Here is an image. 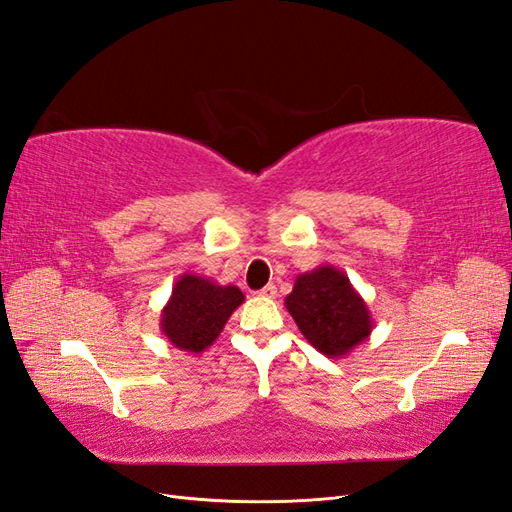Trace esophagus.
<instances>
[{"label":"esophagus","mask_w":512,"mask_h":512,"mask_svg":"<svg viewBox=\"0 0 512 512\" xmlns=\"http://www.w3.org/2000/svg\"><path fill=\"white\" fill-rule=\"evenodd\" d=\"M259 296L261 298H277V285H272V283H268L264 290H259Z\"/></svg>","instance_id":"esophagus-1"}]
</instances>
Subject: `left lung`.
Segmentation results:
<instances>
[{"label": "left lung", "mask_w": 512, "mask_h": 512, "mask_svg": "<svg viewBox=\"0 0 512 512\" xmlns=\"http://www.w3.org/2000/svg\"><path fill=\"white\" fill-rule=\"evenodd\" d=\"M285 307L307 342L329 359H344L374 329L370 307L335 266L298 274Z\"/></svg>", "instance_id": "1"}]
</instances>
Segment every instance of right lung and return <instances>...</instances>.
Returning a JSON list of instances; mask_svg holds the SVG:
<instances>
[{"mask_svg": "<svg viewBox=\"0 0 512 512\" xmlns=\"http://www.w3.org/2000/svg\"><path fill=\"white\" fill-rule=\"evenodd\" d=\"M242 303L240 287L186 272L175 281L173 294L160 313V331L170 346L201 355L216 342L231 313Z\"/></svg>", "mask_w": 512, "mask_h": 512, "instance_id": "1", "label": "right lung"}]
</instances>
